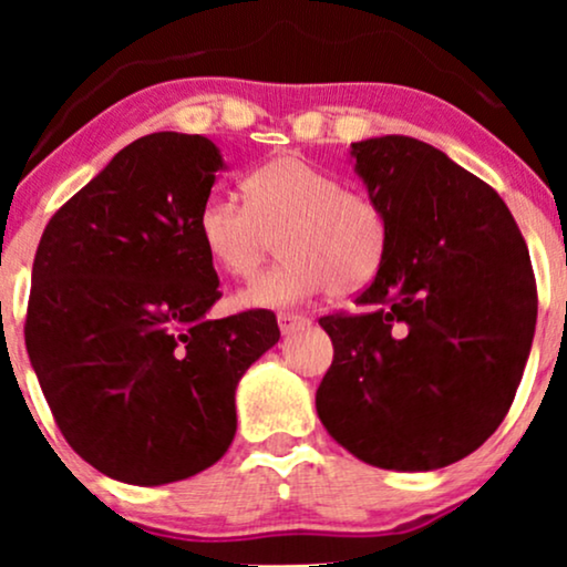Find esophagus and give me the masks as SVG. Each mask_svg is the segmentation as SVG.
<instances>
[{"instance_id":"34e87169","label":"esophagus","mask_w":567,"mask_h":567,"mask_svg":"<svg viewBox=\"0 0 567 567\" xmlns=\"http://www.w3.org/2000/svg\"><path fill=\"white\" fill-rule=\"evenodd\" d=\"M309 324V317L293 315V312H278V328H281L284 336H291V332L305 330Z\"/></svg>"}]
</instances>
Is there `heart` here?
I'll return each instance as SVG.
<instances>
[{"mask_svg": "<svg viewBox=\"0 0 567 567\" xmlns=\"http://www.w3.org/2000/svg\"><path fill=\"white\" fill-rule=\"evenodd\" d=\"M245 200L212 193L198 212L200 245L221 274L252 278L281 247L284 260L239 293L245 307H289L330 289L351 297L374 281L386 255V216L369 193L301 154L262 162Z\"/></svg>", "mask_w": 567, "mask_h": 567, "instance_id": "obj_1", "label": "heart"}]
</instances>
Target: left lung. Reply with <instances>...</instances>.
<instances>
[{
  "label": "left lung",
  "mask_w": 567,
  "mask_h": 567,
  "mask_svg": "<svg viewBox=\"0 0 567 567\" xmlns=\"http://www.w3.org/2000/svg\"><path fill=\"white\" fill-rule=\"evenodd\" d=\"M351 154L390 239L363 312L320 317L336 355L317 415L374 467H446L516 398L537 324L529 250L498 193L431 144L379 136Z\"/></svg>",
  "instance_id": "8db88e82"
}]
</instances>
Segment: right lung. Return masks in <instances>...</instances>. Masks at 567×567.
I'll return each instance as SVG.
<instances>
[{
  "mask_svg": "<svg viewBox=\"0 0 567 567\" xmlns=\"http://www.w3.org/2000/svg\"><path fill=\"white\" fill-rule=\"evenodd\" d=\"M221 167L206 136L136 138L38 245L30 363L69 446L121 483L165 485L219 462L239 379L281 338L270 309L206 317L221 291L198 212Z\"/></svg>",
  "mask_w": 567,
  "mask_h": 567,
  "instance_id": "1",
  "label": "right lung"
}]
</instances>
